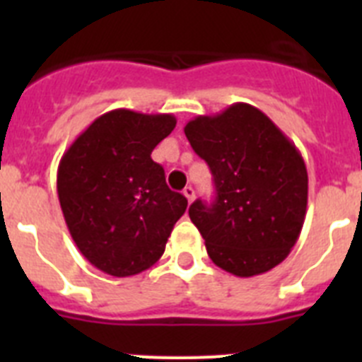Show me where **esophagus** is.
Wrapping results in <instances>:
<instances>
[{
	"instance_id": "obj_1",
	"label": "esophagus",
	"mask_w": 362,
	"mask_h": 362,
	"mask_svg": "<svg viewBox=\"0 0 362 362\" xmlns=\"http://www.w3.org/2000/svg\"><path fill=\"white\" fill-rule=\"evenodd\" d=\"M183 194H185V197H187V199H188V203H192V201H194V197H196V190H194V188H192V187L185 188Z\"/></svg>"
}]
</instances>
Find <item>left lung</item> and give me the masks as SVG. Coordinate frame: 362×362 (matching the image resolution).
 Listing matches in <instances>:
<instances>
[{
    "label": "left lung",
    "instance_id": "1",
    "mask_svg": "<svg viewBox=\"0 0 362 362\" xmlns=\"http://www.w3.org/2000/svg\"><path fill=\"white\" fill-rule=\"evenodd\" d=\"M185 134L216 183L212 204L197 199L188 210L210 259L238 277L283 263L299 239L308 204V174L297 146L248 103L194 117Z\"/></svg>",
    "mask_w": 362,
    "mask_h": 362
}]
</instances>
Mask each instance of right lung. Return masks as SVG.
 Segmentation results:
<instances>
[{
    "label": "right lung",
    "mask_w": 362,
    "mask_h": 362,
    "mask_svg": "<svg viewBox=\"0 0 362 362\" xmlns=\"http://www.w3.org/2000/svg\"><path fill=\"white\" fill-rule=\"evenodd\" d=\"M172 114L116 108L92 121L63 153L57 197L83 257L114 277L159 261L187 197L166 187L150 153L174 130Z\"/></svg>",
    "instance_id": "right-lung-1"
}]
</instances>
